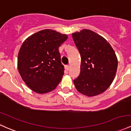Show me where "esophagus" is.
<instances>
[{
	"label": "esophagus",
	"mask_w": 131,
	"mask_h": 131,
	"mask_svg": "<svg viewBox=\"0 0 131 131\" xmlns=\"http://www.w3.org/2000/svg\"><path fill=\"white\" fill-rule=\"evenodd\" d=\"M70 67L69 65L65 66V70H67V71H68V70H70Z\"/></svg>",
	"instance_id": "obj_1"
}]
</instances>
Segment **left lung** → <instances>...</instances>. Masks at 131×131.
Instances as JSON below:
<instances>
[{"label":"left lung","instance_id":"1","mask_svg":"<svg viewBox=\"0 0 131 131\" xmlns=\"http://www.w3.org/2000/svg\"><path fill=\"white\" fill-rule=\"evenodd\" d=\"M81 57L80 74L74 80L78 91L91 97L110 86L116 76L117 58L111 45L102 36L88 29L72 34Z\"/></svg>","mask_w":131,"mask_h":131}]
</instances>
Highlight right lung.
<instances>
[{"instance_id":"right-lung-1","label":"right lung","mask_w":131,"mask_h":131,"mask_svg":"<svg viewBox=\"0 0 131 131\" xmlns=\"http://www.w3.org/2000/svg\"><path fill=\"white\" fill-rule=\"evenodd\" d=\"M67 38L65 34L45 29L28 37L21 45L17 68L32 91L39 94L49 93L61 81L64 67L58 48Z\"/></svg>"}]
</instances>
